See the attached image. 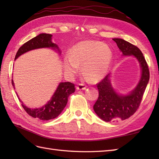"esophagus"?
I'll return each instance as SVG.
<instances>
[{
	"instance_id": "esophagus-1",
	"label": "esophagus",
	"mask_w": 159,
	"mask_h": 159,
	"mask_svg": "<svg viewBox=\"0 0 159 159\" xmlns=\"http://www.w3.org/2000/svg\"><path fill=\"white\" fill-rule=\"evenodd\" d=\"M86 86L84 85V84H82V83H79V85H78V86L76 87V89L77 90H84L86 89Z\"/></svg>"
}]
</instances>
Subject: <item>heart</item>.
Segmentation results:
<instances>
[{"label":"heart","instance_id":"1","mask_svg":"<svg viewBox=\"0 0 159 159\" xmlns=\"http://www.w3.org/2000/svg\"><path fill=\"white\" fill-rule=\"evenodd\" d=\"M113 54L107 45L96 41H83L76 43L71 50L70 56L64 59V69L70 76L83 66V72L92 81L102 79L108 72L112 61Z\"/></svg>","mask_w":159,"mask_h":159}]
</instances>
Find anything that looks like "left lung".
Instances as JSON below:
<instances>
[{
  "label": "left lung",
  "instance_id": "1",
  "mask_svg": "<svg viewBox=\"0 0 159 159\" xmlns=\"http://www.w3.org/2000/svg\"><path fill=\"white\" fill-rule=\"evenodd\" d=\"M124 55H133L139 61L141 67V80L129 95L121 96L111 87L109 74L96 84L99 96L93 105V110L105 121H118L129 118L139 109L150 79V71L140 49L122 39H113Z\"/></svg>",
  "mask_w": 159,
  "mask_h": 159
}]
</instances>
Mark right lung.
I'll use <instances>...</instances> for the list:
<instances>
[{
	"instance_id": "add662e5",
	"label": "right lung",
	"mask_w": 159,
	"mask_h": 159,
	"mask_svg": "<svg viewBox=\"0 0 159 159\" xmlns=\"http://www.w3.org/2000/svg\"><path fill=\"white\" fill-rule=\"evenodd\" d=\"M52 35L46 34V33H42L39 35L36 36L35 38L30 39L29 41L24 43L20 47L17 52L15 59L22 54L29 51L31 50L40 48H57L58 47L52 42L51 41ZM13 86L14 87L13 79L11 80ZM75 92V87L74 84L70 82L61 83L56 92L54 93L51 100L48 101L46 105L39 109H31L26 107L22 102V107L25 109L26 113L34 118H38L40 120H52L57 117L62 112L64 108L66 107L68 100V97L71 93ZM20 100V98H19Z\"/></svg>"
}]
</instances>
